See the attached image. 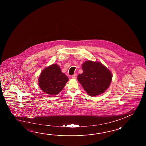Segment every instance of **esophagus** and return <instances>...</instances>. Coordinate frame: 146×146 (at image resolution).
I'll return each mask as SVG.
<instances>
[{
    "instance_id": "34e87169",
    "label": "esophagus",
    "mask_w": 146,
    "mask_h": 146,
    "mask_svg": "<svg viewBox=\"0 0 146 146\" xmlns=\"http://www.w3.org/2000/svg\"><path fill=\"white\" fill-rule=\"evenodd\" d=\"M72 78H73V79H76L77 77V74H74L72 75Z\"/></svg>"
}]
</instances>
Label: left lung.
<instances>
[{
  "instance_id": "obj_1",
  "label": "left lung",
  "mask_w": 146,
  "mask_h": 146,
  "mask_svg": "<svg viewBox=\"0 0 146 146\" xmlns=\"http://www.w3.org/2000/svg\"><path fill=\"white\" fill-rule=\"evenodd\" d=\"M83 73L77 79L88 95L97 96L110 86L112 75L110 71L99 62L86 61L82 66Z\"/></svg>"
}]
</instances>
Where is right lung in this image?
Here are the masks:
<instances>
[{
	"label": "right lung",
	"instance_id": "add662e5",
	"mask_svg": "<svg viewBox=\"0 0 146 146\" xmlns=\"http://www.w3.org/2000/svg\"><path fill=\"white\" fill-rule=\"evenodd\" d=\"M68 80V77L61 72L60 67L53 64L42 71L38 85L43 92L54 96L62 91Z\"/></svg>",
	"mask_w": 146,
	"mask_h": 146
}]
</instances>
